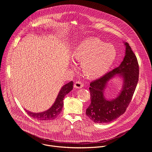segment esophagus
Segmentation results:
<instances>
[{
    "mask_svg": "<svg viewBox=\"0 0 152 152\" xmlns=\"http://www.w3.org/2000/svg\"><path fill=\"white\" fill-rule=\"evenodd\" d=\"M84 87V84L81 81H76L74 84V88H82Z\"/></svg>",
    "mask_w": 152,
    "mask_h": 152,
    "instance_id": "34e87169",
    "label": "esophagus"
}]
</instances>
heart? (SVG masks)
Instances as JSON below:
<instances>
[{
	"label": "heart",
	"mask_w": 152,
	"mask_h": 152,
	"mask_svg": "<svg viewBox=\"0 0 152 152\" xmlns=\"http://www.w3.org/2000/svg\"><path fill=\"white\" fill-rule=\"evenodd\" d=\"M72 57L77 61H81V67L85 76L98 78L105 74L112 66L116 51L113 45L92 37L78 43Z\"/></svg>",
	"instance_id": "b5f03b06"
}]
</instances>
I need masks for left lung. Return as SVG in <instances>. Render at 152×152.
Returning <instances> with one entry per match:
<instances>
[{
  "label": "left lung",
  "mask_w": 152,
  "mask_h": 152,
  "mask_svg": "<svg viewBox=\"0 0 152 152\" xmlns=\"http://www.w3.org/2000/svg\"><path fill=\"white\" fill-rule=\"evenodd\" d=\"M125 55L119 66L101 78L90 83L91 104L86 110L88 118L98 124L109 123L126 111L139 80V64L129 44L124 42ZM116 76L123 81V87L115 99L108 100L104 96L108 81Z\"/></svg>",
  "instance_id": "8db88e82"
}]
</instances>
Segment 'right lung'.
<instances>
[{"mask_svg":"<svg viewBox=\"0 0 152 152\" xmlns=\"http://www.w3.org/2000/svg\"><path fill=\"white\" fill-rule=\"evenodd\" d=\"M73 88V82L71 81L63 86L61 88L57 98L51 108L42 112H31L26 109L27 114L34 119L39 121H50L54 119L61 112L64 106L63 99L65 95L68 94Z\"/></svg>","mask_w":152,"mask_h":152,"instance_id":"add662e5","label":"right lung"}]
</instances>
